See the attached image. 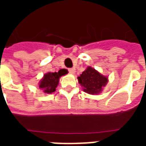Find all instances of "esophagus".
Returning <instances> with one entry per match:
<instances>
[{
  "label": "esophagus",
  "mask_w": 146,
  "mask_h": 146,
  "mask_svg": "<svg viewBox=\"0 0 146 146\" xmlns=\"http://www.w3.org/2000/svg\"><path fill=\"white\" fill-rule=\"evenodd\" d=\"M69 73H71V74H73V73H75V69L74 68H71V69H69Z\"/></svg>",
  "instance_id": "esophagus-1"
}]
</instances>
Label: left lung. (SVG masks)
I'll use <instances>...</instances> for the list:
<instances>
[{"label":"left lung","mask_w":146,"mask_h":146,"mask_svg":"<svg viewBox=\"0 0 146 146\" xmlns=\"http://www.w3.org/2000/svg\"><path fill=\"white\" fill-rule=\"evenodd\" d=\"M78 81L83 87L84 92L90 95H98L106 85L108 78L89 66L78 76Z\"/></svg>","instance_id":"obj_1"}]
</instances>
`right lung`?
<instances>
[{
	"instance_id": "right-lung-1",
	"label": "right lung",
	"mask_w": 146,
	"mask_h": 146,
	"mask_svg": "<svg viewBox=\"0 0 146 146\" xmlns=\"http://www.w3.org/2000/svg\"><path fill=\"white\" fill-rule=\"evenodd\" d=\"M67 73V70L63 69L60 70L58 73H48L44 75V77L40 82L39 88L42 89L44 93L51 94L52 92H55V89L57 88L60 76H63Z\"/></svg>"
}]
</instances>
